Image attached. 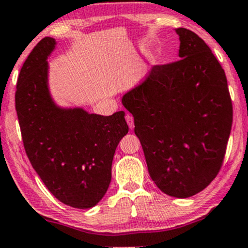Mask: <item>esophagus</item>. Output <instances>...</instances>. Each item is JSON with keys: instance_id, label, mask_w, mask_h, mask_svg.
I'll list each match as a JSON object with an SVG mask.
<instances>
[{"instance_id": "obj_1", "label": "esophagus", "mask_w": 248, "mask_h": 248, "mask_svg": "<svg viewBox=\"0 0 248 248\" xmlns=\"http://www.w3.org/2000/svg\"><path fill=\"white\" fill-rule=\"evenodd\" d=\"M126 121H127V124H128L129 129H133L134 128V120H133V116H132L131 114L126 115Z\"/></svg>"}]
</instances>
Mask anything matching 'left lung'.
Returning <instances> with one entry per match:
<instances>
[{"label": "left lung", "mask_w": 248, "mask_h": 248, "mask_svg": "<svg viewBox=\"0 0 248 248\" xmlns=\"http://www.w3.org/2000/svg\"><path fill=\"white\" fill-rule=\"evenodd\" d=\"M181 60L154 66L122 97L134 117L152 181L163 193L188 198L216 177L232 129L226 73L194 32L175 30Z\"/></svg>", "instance_id": "8db88e82"}]
</instances>
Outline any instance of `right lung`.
I'll use <instances>...</instances> for the list:
<instances>
[{"mask_svg":"<svg viewBox=\"0 0 248 248\" xmlns=\"http://www.w3.org/2000/svg\"><path fill=\"white\" fill-rule=\"evenodd\" d=\"M55 46L51 37L42 39L17 78L16 109L22 141L52 196L68 206L90 209L108 191L115 150L128 126L124 111L103 116L55 103L47 82V57Z\"/></svg>","mask_w":248,"mask_h":248,"instance_id":"obj_1","label":"right lung"}]
</instances>
